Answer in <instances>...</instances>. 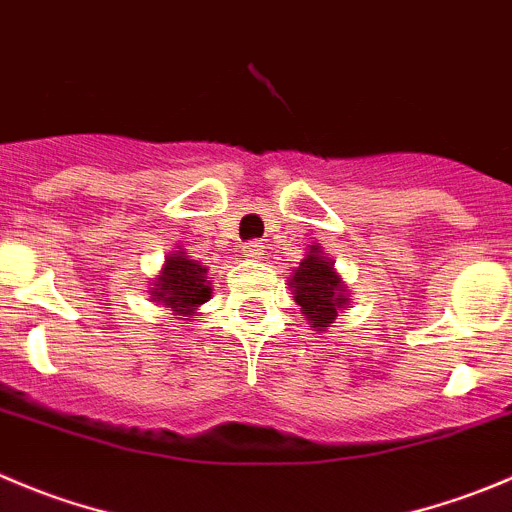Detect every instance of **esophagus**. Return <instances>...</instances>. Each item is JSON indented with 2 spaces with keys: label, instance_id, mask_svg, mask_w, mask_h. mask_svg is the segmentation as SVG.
<instances>
[{
  "label": "esophagus",
  "instance_id": "esophagus-1",
  "mask_svg": "<svg viewBox=\"0 0 512 512\" xmlns=\"http://www.w3.org/2000/svg\"><path fill=\"white\" fill-rule=\"evenodd\" d=\"M243 256H246L248 261H261L264 259V246H261L259 241H251L243 246Z\"/></svg>",
  "mask_w": 512,
  "mask_h": 512
}]
</instances>
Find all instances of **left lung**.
Instances as JSON below:
<instances>
[{
	"label": "left lung",
	"instance_id": "1",
	"mask_svg": "<svg viewBox=\"0 0 512 512\" xmlns=\"http://www.w3.org/2000/svg\"><path fill=\"white\" fill-rule=\"evenodd\" d=\"M289 289L314 332H326V326H332L337 316L352 306L349 286L334 269V261L326 256L321 243L306 248V256L289 276Z\"/></svg>",
	"mask_w": 512,
	"mask_h": 512
}]
</instances>
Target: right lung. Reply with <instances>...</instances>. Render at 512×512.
Returning <instances> with one entry per match:
<instances>
[{
	"instance_id": "1",
	"label": "right lung",
	"mask_w": 512,
	"mask_h": 512,
	"mask_svg": "<svg viewBox=\"0 0 512 512\" xmlns=\"http://www.w3.org/2000/svg\"><path fill=\"white\" fill-rule=\"evenodd\" d=\"M150 301L163 304L173 311L175 319H188L198 316V309L213 296V286L208 281V266L191 259L183 248L170 251L165 256L163 269L150 281Z\"/></svg>"
}]
</instances>
